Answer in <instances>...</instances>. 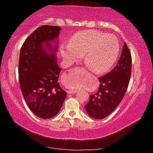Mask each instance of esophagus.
<instances>
[{
  "mask_svg": "<svg viewBox=\"0 0 153 153\" xmlns=\"http://www.w3.org/2000/svg\"><path fill=\"white\" fill-rule=\"evenodd\" d=\"M85 73H88V71L87 72H85ZM76 90H74V89H70V90H68L67 91V93H69V94H73V93H76Z\"/></svg>",
  "mask_w": 153,
  "mask_h": 153,
  "instance_id": "esophagus-1",
  "label": "esophagus"
}]
</instances>
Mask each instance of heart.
Here are the masks:
<instances>
[{
	"label": "heart",
	"instance_id": "1",
	"mask_svg": "<svg viewBox=\"0 0 153 153\" xmlns=\"http://www.w3.org/2000/svg\"><path fill=\"white\" fill-rule=\"evenodd\" d=\"M120 46L114 35L97 30H90L75 35L70 44L60 47V53L68 63H72L84 56L85 64L95 72H103L111 68L118 55ZM68 86L76 88L78 81L70 78Z\"/></svg>",
	"mask_w": 153,
	"mask_h": 153
}]
</instances>
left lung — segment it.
Returning a JSON list of instances; mask_svg holds the SVG:
<instances>
[{
	"label": "left lung",
	"instance_id": "8db88e82",
	"mask_svg": "<svg viewBox=\"0 0 153 153\" xmlns=\"http://www.w3.org/2000/svg\"><path fill=\"white\" fill-rule=\"evenodd\" d=\"M131 72V53L125 43L118 63L111 72L100 77L99 89L90 96L85 105L91 118L103 119L118 107L128 88Z\"/></svg>",
	"mask_w": 153,
	"mask_h": 153
}]
</instances>
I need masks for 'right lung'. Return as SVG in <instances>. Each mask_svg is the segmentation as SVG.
Segmentation results:
<instances>
[{
	"label": "right lung",
	"instance_id": "right-lung-1",
	"mask_svg": "<svg viewBox=\"0 0 153 153\" xmlns=\"http://www.w3.org/2000/svg\"><path fill=\"white\" fill-rule=\"evenodd\" d=\"M60 30V27L56 26L39 27L27 37L20 50L21 91L31 111L42 119L58 114L67 96L58 83L61 69L56 62L58 44L51 45ZM54 42L58 43V39ZM47 47L51 51L50 53Z\"/></svg>",
	"mask_w": 153,
	"mask_h": 153
}]
</instances>
